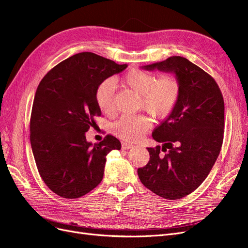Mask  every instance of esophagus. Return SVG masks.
Returning a JSON list of instances; mask_svg holds the SVG:
<instances>
[{"instance_id":"obj_1","label":"esophagus","mask_w":248,"mask_h":248,"mask_svg":"<svg viewBox=\"0 0 248 248\" xmlns=\"http://www.w3.org/2000/svg\"><path fill=\"white\" fill-rule=\"evenodd\" d=\"M121 147H122V149H123V150H129V149L133 148L134 146H133V145H131V144H128V142H123Z\"/></svg>"}]
</instances>
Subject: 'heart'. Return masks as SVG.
<instances>
[{
  "label": "heart",
  "mask_w": 248,
  "mask_h": 248,
  "mask_svg": "<svg viewBox=\"0 0 248 248\" xmlns=\"http://www.w3.org/2000/svg\"><path fill=\"white\" fill-rule=\"evenodd\" d=\"M123 81L127 88L140 96V108L156 119L169 117L180 99L181 88L174 77L164 76L155 79L151 73L132 69L125 74ZM115 92L116 84L112 78L103 80L96 89V103L104 114H114ZM150 127L151 123L145 116H123L112 125V132L122 140L137 141L145 136Z\"/></svg>",
  "instance_id": "1"
}]
</instances>
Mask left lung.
<instances>
[{
	"instance_id": "8db88e82",
	"label": "left lung",
	"mask_w": 248,
	"mask_h": 248,
	"mask_svg": "<svg viewBox=\"0 0 248 248\" xmlns=\"http://www.w3.org/2000/svg\"><path fill=\"white\" fill-rule=\"evenodd\" d=\"M141 69L174 73L181 93L175 109L154 129L153 139L163 145L148 148L150 160L138 170L139 178L157 196L181 199L204 182L219 155L223 97L214 78L186 58L172 56Z\"/></svg>"
}]
</instances>
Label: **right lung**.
Segmentation results:
<instances>
[{"mask_svg": "<svg viewBox=\"0 0 248 248\" xmlns=\"http://www.w3.org/2000/svg\"><path fill=\"white\" fill-rule=\"evenodd\" d=\"M126 67L93 52H79L55 66L37 88L30 140L42 180L58 196L78 199L94 189L103 178L107 155L121 149L109 134L93 145L86 132L94 117L101 115L97 87Z\"/></svg>", "mask_w": 248, "mask_h": 248, "instance_id": "right-lung-1", "label": "right lung"}]
</instances>
